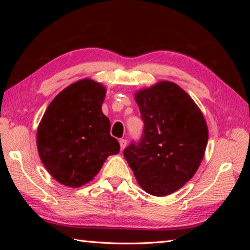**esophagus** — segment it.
Here are the masks:
<instances>
[{"mask_svg":"<svg viewBox=\"0 0 250 250\" xmlns=\"http://www.w3.org/2000/svg\"><path fill=\"white\" fill-rule=\"evenodd\" d=\"M119 144H120L121 150H124V149H125V147L126 146V140H125V139H121V140L119 141Z\"/></svg>","mask_w":250,"mask_h":250,"instance_id":"34e87169","label":"esophagus"}]
</instances>
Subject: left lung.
Returning <instances> with one entry per match:
<instances>
[{"mask_svg": "<svg viewBox=\"0 0 250 250\" xmlns=\"http://www.w3.org/2000/svg\"><path fill=\"white\" fill-rule=\"evenodd\" d=\"M135 101L144 131L124 156L147 193L168 195L200 167L208 141L205 119L188 93L171 82L137 91Z\"/></svg>", "mask_w": 250, "mask_h": 250, "instance_id": "8db88e82", "label": "left lung"}]
</instances>
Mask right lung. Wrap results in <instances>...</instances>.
Segmentation results:
<instances>
[{"mask_svg":"<svg viewBox=\"0 0 250 250\" xmlns=\"http://www.w3.org/2000/svg\"><path fill=\"white\" fill-rule=\"evenodd\" d=\"M106 89L86 78L66 87L51 101L37 129L42 162L57 182L78 188L99 173L120 145L110 136L102 113Z\"/></svg>","mask_w":250,"mask_h":250,"instance_id":"right-lung-1","label":"right lung"}]
</instances>
